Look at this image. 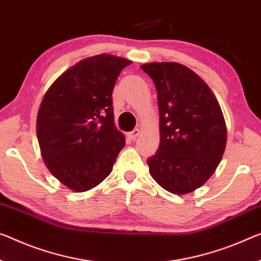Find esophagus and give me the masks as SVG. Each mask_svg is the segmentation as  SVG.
Instances as JSON below:
<instances>
[{
  "label": "esophagus",
  "mask_w": 261,
  "mask_h": 261,
  "mask_svg": "<svg viewBox=\"0 0 261 261\" xmlns=\"http://www.w3.org/2000/svg\"><path fill=\"white\" fill-rule=\"evenodd\" d=\"M139 134H140V129H139V128H135L134 130L129 132V133H128L127 135H128V138H129V139H132V140H135V139L138 138V136H139Z\"/></svg>",
  "instance_id": "esophagus-1"
}]
</instances>
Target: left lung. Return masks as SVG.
I'll return each mask as SVG.
<instances>
[{"instance_id": "left-lung-1", "label": "left lung", "mask_w": 261, "mask_h": 261, "mask_svg": "<svg viewBox=\"0 0 261 261\" xmlns=\"http://www.w3.org/2000/svg\"><path fill=\"white\" fill-rule=\"evenodd\" d=\"M160 111V147L147 160L163 189L184 195L202 187L222 160L226 126L217 99L204 80L178 63H148Z\"/></svg>"}]
</instances>
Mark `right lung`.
<instances>
[{
	"instance_id": "right-lung-1",
	"label": "right lung",
	"mask_w": 261,
	"mask_h": 261,
	"mask_svg": "<svg viewBox=\"0 0 261 261\" xmlns=\"http://www.w3.org/2000/svg\"><path fill=\"white\" fill-rule=\"evenodd\" d=\"M132 62L112 55L83 59L55 80L37 115L47 169L75 192L97 187L112 171L125 136L114 125L112 93Z\"/></svg>"
}]
</instances>
